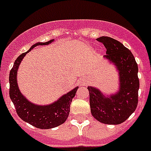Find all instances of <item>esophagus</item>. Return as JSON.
Masks as SVG:
<instances>
[{
    "instance_id": "obj_1",
    "label": "esophagus",
    "mask_w": 151,
    "mask_h": 151,
    "mask_svg": "<svg viewBox=\"0 0 151 151\" xmlns=\"http://www.w3.org/2000/svg\"><path fill=\"white\" fill-rule=\"evenodd\" d=\"M81 83H82V85H85L86 84H88V81L86 79H82V81H81Z\"/></svg>"
}]
</instances>
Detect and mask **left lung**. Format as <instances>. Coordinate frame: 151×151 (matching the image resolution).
I'll use <instances>...</instances> for the list:
<instances>
[{"instance_id":"8db88e82","label":"left lung","mask_w":151,"mask_h":151,"mask_svg":"<svg viewBox=\"0 0 151 151\" xmlns=\"http://www.w3.org/2000/svg\"><path fill=\"white\" fill-rule=\"evenodd\" d=\"M97 41L106 48L104 60L115 66L118 72V90L105 93L88 86L91 113L101 123L118 125L125 122L138 105L139 79L138 68L132 52L122 43L107 36Z\"/></svg>"}]
</instances>
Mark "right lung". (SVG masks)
Instances as JSON below:
<instances>
[{"label":"right lung","mask_w":151,"mask_h":151,"mask_svg":"<svg viewBox=\"0 0 151 151\" xmlns=\"http://www.w3.org/2000/svg\"><path fill=\"white\" fill-rule=\"evenodd\" d=\"M54 39L47 42H38L31 47L26 53L17 57L10 72V97L15 106L16 110L23 121L36 128L48 129L55 128L66 122L70 112L72 100L76 95L78 86L69 91L60 98L50 104L39 105L31 102L21 93L17 82V72L21 62L27 53L39 45H48L53 43Z\"/></svg>","instance_id":"obj_1"}]
</instances>
